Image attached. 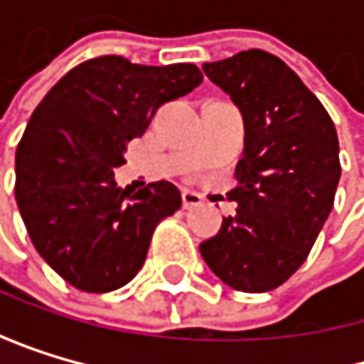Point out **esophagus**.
Instances as JSON below:
<instances>
[{
    "mask_svg": "<svg viewBox=\"0 0 364 364\" xmlns=\"http://www.w3.org/2000/svg\"><path fill=\"white\" fill-rule=\"evenodd\" d=\"M203 203V196L198 192H192V190H183V207L186 209H192V207H198Z\"/></svg>",
    "mask_w": 364,
    "mask_h": 364,
    "instance_id": "34e87169",
    "label": "esophagus"
}]
</instances>
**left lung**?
<instances>
[{
    "instance_id": "left-lung-1",
    "label": "left lung",
    "mask_w": 364,
    "mask_h": 364,
    "mask_svg": "<svg viewBox=\"0 0 364 364\" xmlns=\"http://www.w3.org/2000/svg\"><path fill=\"white\" fill-rule=\"evenodd\" d=\"M245 122L235 216L200 242L207 267L227 286L267 292L306 262L328 220L341 178L338 137L318 97L277 56L249 50L205 63Z\"/></svg>"
}]
</instances>
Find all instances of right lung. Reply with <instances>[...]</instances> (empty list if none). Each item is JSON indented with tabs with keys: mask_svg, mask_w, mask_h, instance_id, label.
<instances>
[{
	"mask_svg": "<svg viewBox=\"0 0 364 364\" xmlns=\"http://www.w3.org/2000/svg\"><path fill=\"white\" fill-rule=\"evenodd\" d=\"M203 82L196 65H135L100 56L67 72L34 109L17 146V205L38 255L78 290L129 284L159 220L181 192L157 181L117 188L127 144L141 137L164 102Z\"/></svg>",
	"mask_w": 364,
	"mask_h": 364,
	"instance_id": "add662e5",
	"label": "right lung"
}]
</instances>
